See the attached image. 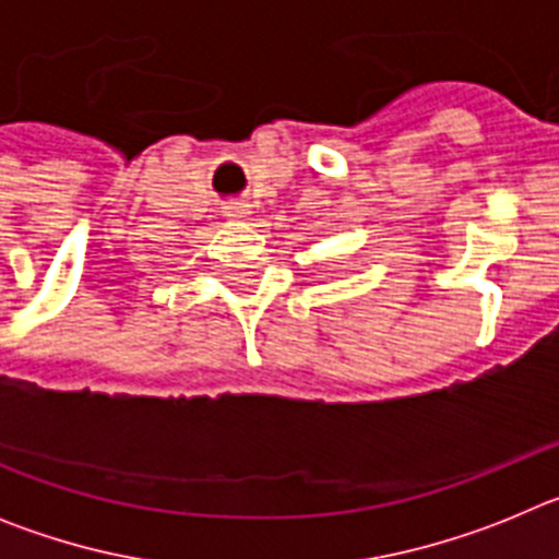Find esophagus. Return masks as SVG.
Listing matches in <instances>:
<instances>
[{"mask_svg":"<svg viewBox=\"0 0 559 559\" xmlns=\"http://www.w3.org/2000/svg\"><path fill=\"white\" fill-rule=\"evenodd\" d=\"M224 215L229 221H240L249 215V204H243V201H229V204H224Z\"/></svg>","mask_w":559,"mask_h":559,"instance_id":"1","label":"esophagus"}]
</instances>
